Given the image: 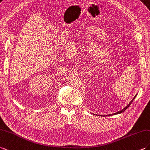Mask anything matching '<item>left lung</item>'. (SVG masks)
<instances>
[{"label":"left lung","mask_w":150,"mask_h":150,"mask_svg":"<svg viewBox=\"0 0 150 150\" xmlns=\"http://www.w3.org/2000/svg\"><path fill=\"white\" fill-rule=\"evenodd\" d=\"M137 94H136V95H135V96L134 97V98L131 100V102H130L129 103H128V105H127L126 107H125L124 108V109H123L122 110H120V111H118V112H116V113H114V114H109V115H107V116H112V115H116V114H121V113L123 112L124 111H125V110H126V109H127V108H128V107H129V106L131 105V103H132V102H133L135 98V97L137 96ZM96 115H97V116H106V115H103V116H102V115H99V114H96Z\"/></svg>","instance_id":"1"}]
</instances>
